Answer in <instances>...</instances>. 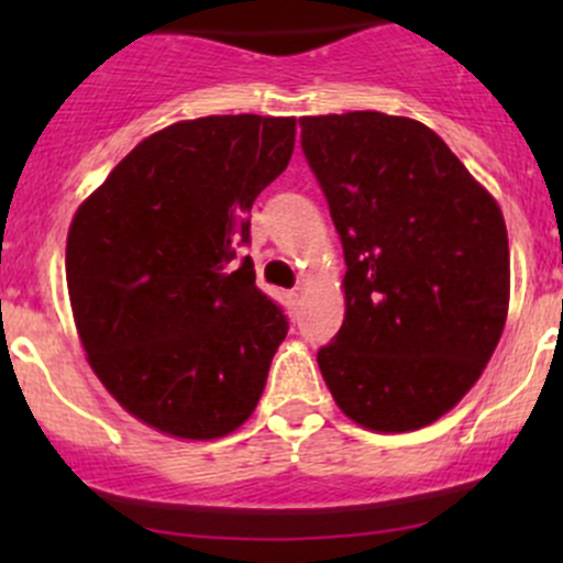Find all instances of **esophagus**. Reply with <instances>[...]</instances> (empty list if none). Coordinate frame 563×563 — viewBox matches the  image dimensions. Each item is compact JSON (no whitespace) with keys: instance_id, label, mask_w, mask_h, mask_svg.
Instances as JSON below:
<instances>
[{"instance_id":"1","label":"esophagus","mask_w":563,"mask_h":563,"mask_svg":"<svg viewBox=\"0 0 563 563\" xmlns=\"http://www.w3.org/2000/svg\"><path fill=\"white\" fill-rule=\"evenodd\" d=\"M286 299H288V308H297V305H299V291H291Z\"/></svg>"}]
</instances>
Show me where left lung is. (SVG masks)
<instances>
[{"label":"left lung","mask_w":563,"mask_h":563,"mask_svg":"<svg viewBox=\"0 0 563 563\" xmlns=\"http://www.w3.org/2000/svg\"><path fill=\"white\" fill-rule=\"evenodd\" d=\"M299 124L345 255V318L318 351L323 382L362 428H424L474 387L504 332L501 209L417 119L349 111Z\"/></svg>","instance_id":"obj_1"}]
</instances>
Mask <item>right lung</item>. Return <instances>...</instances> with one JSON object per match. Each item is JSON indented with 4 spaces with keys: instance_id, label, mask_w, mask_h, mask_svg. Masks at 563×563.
I'll use <instances>...</instances> for the list:
<instances>
[{
    "instance_id": "right-lung-1",
    "label": "right lung",
    "mask_w": 563,
    "mask_h": 563,
    "mask_svg": "<svg viewBox=\"0 0 563 563\" xmlns=\"http://www.w3.org/2000/svg\"><path fill=\"white\" fill-rule=\"evenodd\" d=\"M294 117H201L141 141L67 231L78 338L124 411L176 439L229 435L258 406L283 310L255 286L250 209L286 172Z\"/></svg>"
}]
</instances>
